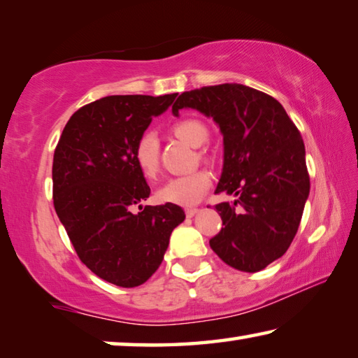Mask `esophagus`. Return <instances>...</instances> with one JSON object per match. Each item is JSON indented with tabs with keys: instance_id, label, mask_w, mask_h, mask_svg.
<instances>
[{
	"instance_id": "esophagus-1",
	"label": "esophagus",
	"mask_w": 358,
	"mask_h": 358,
	"mask_svg": "<svg viewBox=\"0 0 358 358\" xmlns=\"http://www.w3.org/2000/svg\"><path fill=\"white\" fill-rule=\"evenodd\" d=\"M185 213H186V216H187V217H192L194 215H197V213H199V208H186V210H185Z\"/></svg>"
}]
</instances>
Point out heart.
<instances>
[{
  "label": "heart",
  "instance_id": "1",
  "mask_svg": "<svg viewBox=\"0 0 358 358\" xmlns=\"http://www.w3.org/2000/svg\"><path fill=\"white\" fill-rule=\"evenodd\" d=\"M172 131L180 141H183L194 148L202 147L208 141L207 126L199 120H181L173 124ZM201 156L205 157V155ZM134 161L138 171L147 178H155L157 172H159V138H157L153 131H145L138 137L134 147ZM210 187V173L207 171H196L189 175H183V177L171 178L167 183L159 187V191L156 192V197L162 203L189 207V205L201 201Z\"/></svg>",
  "mask_w": 358,
  "mask_h": 358
}]
</instances>
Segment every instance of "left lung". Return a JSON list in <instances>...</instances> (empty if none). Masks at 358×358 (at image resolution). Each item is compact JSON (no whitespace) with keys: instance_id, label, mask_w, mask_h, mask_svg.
I'll return each instance as SVG.
<instances>
[{"instance_id":"1","label":"left lung","mask_w":358,"mask_h":358,"mask_svg":"<svg viewBox=\"0 0 358 358\" xmlns=\"http://www.w3.org/2000/svg\"><path fill=\"white\" fill-rule=\"evenodd\" d=\"M211 117L224 137L216 192L235 196L216 205L222 220L210 246L240 271L256 273L280 259L299 230L310 196L305 143L275 98L240 83L191 90L172 106Z\"/></svg>"}]
</instances>
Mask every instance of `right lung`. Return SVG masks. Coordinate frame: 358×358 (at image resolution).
Segmentation results:
<instances>
[{
  "instance_id": "add662e5",
  "label": "right lung",
  "mask_w": 358,
  "mask_h": 358,
  "mask_svg": "<svg viewBox=\"0 0 358 358\" xmlns=\"http://www.w3.org/2000/svg\"><path fill=\"white\" fill-rule=\"evenodd\" d=\"M177 98L107 96L78 108L53 155V205L78 259L96 276L137 287L159 268L172 230L185 221L173 203L145 205L150 186L134 147L153 117ZM138 206L142 212L132 214Z\"/></svg>"
}]
</instances>
